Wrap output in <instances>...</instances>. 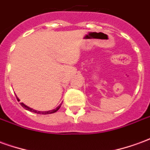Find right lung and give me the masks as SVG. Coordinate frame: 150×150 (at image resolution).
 <instances>
[{
  "label": "right lung",
  "instance_id": "right-lung-1",
  "mask_svg": "<svg viewBox=\"0 0 150 150\" xmlns=\"http://www.w3.org/2000/svg\"><path fill=\"white\" fill-rule=\"evenodd\" d=\"M61 104L59 105V107L56 108L55 109H53V110H50V111H47V112H40V111L34 110V109H33V108H29L28 106H26V105H25L23 103H21V106L24 108H25L26 110L30 111V112H33L38 113V114H42V115H46V114H51V113L55 112H57V111L59 110V108H60V107H61Z\"/></svg>",
  "mask_w": 150,
  "mask_h": 150
}]
</instances>
